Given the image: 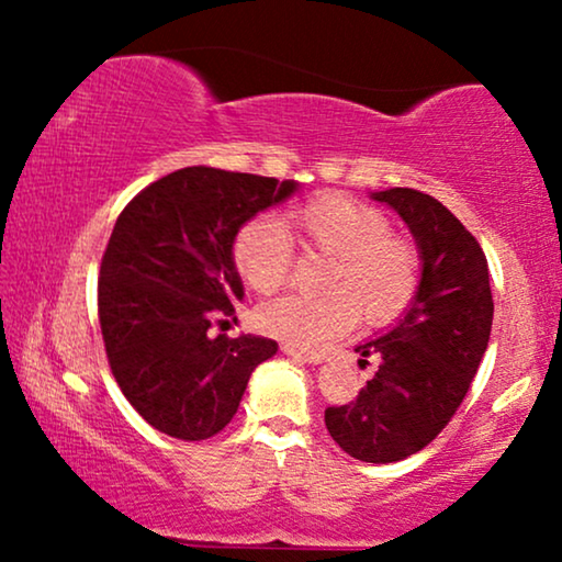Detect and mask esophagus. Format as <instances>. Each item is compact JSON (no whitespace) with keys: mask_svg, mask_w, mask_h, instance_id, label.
I'll return each instance as SVG.
<instances>
[{"mask_svg":"<svg viewBox=\"0 0 562 562\" xmlns=\"http://www.w3.org/2000/svg\"><path fill=\"white\" fill-rule=\"evenodd\" d=\"M281 352H283V356H291V358L304 360V363H319V360H322L319 352L302 350V348H296V345H289V342H283V345H281Z\"/></svg>","mask_w":562,"mask_h":562,"instance_id":"1","label":"esophagus"}]
</instances>
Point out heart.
Here are the masks:
<instances>
[{"label": "heart", "instance_id": "heart-1", "mask_svg": "<svg viewBox=\"0 0 562 562\" xmlns=\"http://www.w3.org/2000/svg\"><path fill=\"white\" fill-rule=\"evenodd\" d=\"M283 225L299 248L327 256L319 279L325 294H289L260 306L256 325L266 335L317 348L350 333L358 314L368 327H389L412 310L422 289V252L391 229V217L379 206L325 191L289 210ZM291 260L289 235L271 217L248 220L235 233L233 266L256 294L279 291L289 281Z\"/></svg>", "mask_w": 562, "mask_h": 562}]
</instances>
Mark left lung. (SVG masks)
Here are the masks:
<instances>
[{
    "label": "left lung",
    "mask_w": 562,
    "mask_h": 562,
    "mask_svg": "<svg viewBox=\"0 0 562 562\" xmlns=\"http://www.w3.org/2000/svg\"><path fill=\"white\" fill-rule=\"evenodd\" d=\"M402 214L422 252V289L398 325L358 345V366L379 358L356 402L327 406L325 425L350 458L396 463L427 448L463 404L488 348L494 299L479 240L417 189L373 194Z\"/></svg>",
    "instance_id": "1"
}]
</instances>
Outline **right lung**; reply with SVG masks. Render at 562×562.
<instances>
[{"label": "right lung", "instance_id": "add662e5", "mask_svg": "<svg viewBox=\"0 0 562 562\" xmlns=\"http://www.w3.org/2000/svg\"><path fill=\"white\" fill-rule=\"evenodd\" d=\"M294 181L191 166L153 181L114 222L97 306L112 375L135 412L176 440L229 425L250 373L279 345L214 335L235 319L243 281L235 233Z\"/></svg>", "mask_w": 562, "mask_h": 562}]
</instances>
